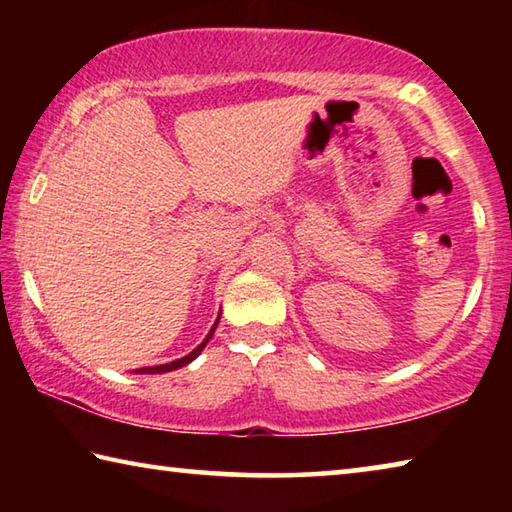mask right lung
I'll list each match as a JSON object with an SVG mask.
<instances>
[{"label":"right lung","instance_id":"obj_1","mask_svg":"<svg viewBox=\"0 0 512 512\" xmlns=\"http://www.w3.org/2000/svg\"><path fill=\"white\" fill-rule=\"evenodd\" d=\"M216 323H219V320H216ZM216 323H214V327L210 329V334L205 336V341L198 345L196 350H192L187 354V357H183V359H176V361H171V363H162V366H153V368H140V370H135V372H142V375H158V372H169V370H176V368H183V366H187V363H192L198 354L203 352V348L207 345V341L212 339V334H214V329H216Z\"/></svg>","mask_w":512,"mask_h":512}]
</instances>
